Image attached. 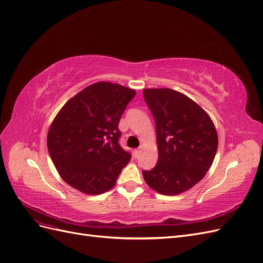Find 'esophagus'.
<instances>
[{"label": "esophagus", "instance_id": "esophagus-1", "mask_svg": "<svg viewBox=\"0 0 263 263\" xmlns=\"http://www.w3.org/2000/svg\"><path fill=\"white\" fill-rule=\"evenodd\" d=\"M140 153H141V148H137V149H135V150H134L135 157H138V156L140 155Z\"/></svg>", "mask_w": 263, "mask_h": 263}]
</instances>
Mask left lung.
I'll return each mask as SVG.
<instances>
[{"mask_svg": "<svg viewBox=\"0 0 263 263\" xmlns=\"http://www.w3.org/2000/svg\"><path fill=\"white\" fill-rule=\"evenodd\" d=\"M144 98L156 122L158 162L142 176L158 193L181 194L200 182L213 164L216 128L210 115L181 92L145 89Z\"/></svg>", "mask_w": 263, "mask_h": 263, "instance_id": "obj_1", "label": "left lung"}]
</instances>
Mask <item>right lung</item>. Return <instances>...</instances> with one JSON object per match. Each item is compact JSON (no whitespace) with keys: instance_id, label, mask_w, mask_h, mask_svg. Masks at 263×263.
Wrapping results in <instances>:
<instances>
[{"instance_id":"obj_1","label":"right lung","mask_w":263,"mask_h":263,"mask_svg":"<svg viewBox=\"0 0 263 263\" xmlns=\"http://www.w3.org/2000/svg\"><path fill=\"white\" fill-rule=\"evenodd\" d=\"M136 91L100 81L76 94L52 121L47 147L61 179L89 195L116 184L130 155L118 144V124Z\"/></svg>"}]
</instances>
